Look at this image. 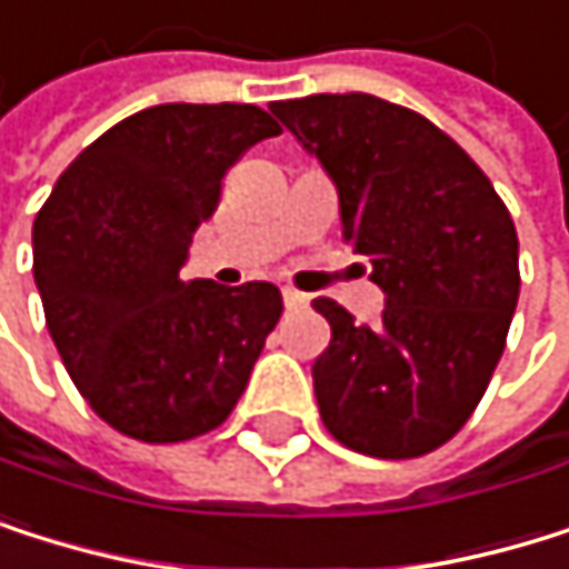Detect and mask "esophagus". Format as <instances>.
Masks as SVG:
<instances>
[{
  "instance_id": "1",
  "label": "esophagus",
  "mask_w": 569,
  "mask_h": 569,
  "mask_svg": "<svg viewBox=\"0 0 569 569\" xmlns=\"http://www.w3.org/2000/svg\"><path fill=\"white\" fill-rule=\"evenodd\" d=\"M281 298H284L288 308H305L308 305V295H301L298 288H281Z\"/></svg>"
}]
</instances>
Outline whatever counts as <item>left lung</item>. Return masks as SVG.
Segmentation results:
<instances>
[{
  "label": "left lung",
  "mask_w": 569,
  "mask_h": 569,
  "mask_svg": "<svg viewBox=\"0 0 569 569\" xmlns=\"http://www.w3.org/2000/svg\"><path fill=\"white\" fill-rule=\"evenodd\" d=\"M271 111L336 182L342 237L387 295L380 326L311 301L332 326L311 366L319 413L359 455H428L465 428L506 349L516 223L458 141L410 108L311 94Z\"/></svg>",
  "instance_id": "obj_1"
}]
</instances>
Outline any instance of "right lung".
Listing matches in <instances>:
<instances>
[{"mask_svg":"<svg viewBox=\"0 0 569 569\" xmlns=\"http://www.w3.org/2000/svg\"><path fill=\"white\" fill-rule=\"evenodd\" d=\"M281 134L258 104H156L91 141L33 223V278L70 380L114 431L176 445L230 417L281 291L182 281L227 169Z\"/></svg>","mask_w":569,"mask_h":569,"instance_id":"right-lung-1","label":"right lung"}]
</instances>
